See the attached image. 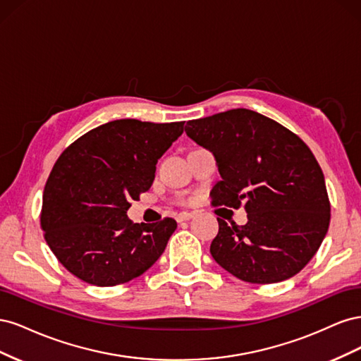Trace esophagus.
I'll use <instances>...</instances> for the list:
<instances>
[{
  "mask_svg": "<svg viewBox=\"0 0 361 361\" xmlns=\"http://www.w3.org/2000/svg\"><path fill=\"white\" fill-rule=\"evenodd\" d=\"M192 216H194V214H192V212H180V214L178 215V221H179V223H182V221H188V220H191Z\"/></svg>",
  "mask_w": 361,
  "mask_h": 361,
  "instance_id": "esophagus-1",
  "label": "esophagus"
}]
</instances>
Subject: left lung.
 I'll return each mask as SVG.
<instances>
[{"label": "left lung", "instance_id": "1", "mask_svg": "<svg viewBox=\"0 0 361 361\" xmlns=\"http://www.w3.org/2000/svg\"><path fill=\"white\" fill-rule=\"evenodd\" d=\"M185 133L215 158L214 204L245 206L248 221L220 231L211 255L248 283L293 277L321 247L330 224L324 173L304 141L265 116L235 108L190 120Z\"/></svg>", "mask_w": 361, "mask_h": 361}]
</instances>
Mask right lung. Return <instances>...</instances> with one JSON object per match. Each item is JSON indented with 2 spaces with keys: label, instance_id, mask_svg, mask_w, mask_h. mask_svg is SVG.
<instances>
[{
  "label": "right lung",
  "instance_id": "obj_1",
  "mask_svg": "<svg viewBox=\"0 0 361 361\" xmlns=\"http://www.w3.org/2000/svg\"><path fill=\"white\" fill-rule=\"evenodd\" d=\"M182 133L183 122L120 118L63 152L43 191L40 221L52 253L73 276L116 286L159 259L176 221L134 224L126 211L150 188L158 159Z\"/></svg>",
  "mask_w": 361,
  "mask_h": 361
}]
</instances>
